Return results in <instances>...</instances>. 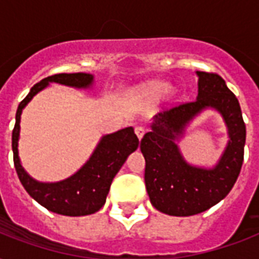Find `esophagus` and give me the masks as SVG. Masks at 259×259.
Returning a JSON list of instances; mask_svg holds the SVG:
<instances>
[{
    "instance_id": "1",
    "label": "esophagus",
    "mask_w": 259,
    "mask_h": 259,
    "mask_svg": "<svg viewBox=\"0 0 259 259\" xmlns=\"http://www.w3.org/2000/svg\"><path fill=\"white\" fill-rule=\"evenodd\" d=\"M134 132H136V134H137L138 140H142V137H144V134H145V127H142V126H137L136 129H134Z\"/></svg>"
}]
</instances>
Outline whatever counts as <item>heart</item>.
Here are the masks:
<instances>
[{"instance_id":"1","label":"heart","mask_w":259,"mask_h":259,"mask_svg":"<svg viewBox=\"0 0 259 259\" xmlns=\"http://www.w3.org/2000/svg\"><path fill=\"white\" fill-rule=\"evenodd\" d=\"M166 89H168V87H166L165 83L149 82L141 87V94L144 95V97L153 99V98L160 97V95H161V94L164 93Z\"/></svg>"}]
</instances>
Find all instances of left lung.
<instances>
[{
	"mask_svg": "<svg viewBox=\"0 0 259 259\" xmlns=\"http://www.w3.org/2000/svg\"><path fill=\"white\" fill-rule=\"evenodd\" d=\"M196 101L154 115L150 132L141 140L145 184L150 203L170 217H191L218 204L235 184L246 141V126L237 97L217 74L196 71ZM205 109L217 111L225 122L229 141L213 167L189 164L178 144L186 126Z\"/></svg>",
	"mask_w": 259,
	"mask_h": 259,
	"instance_id": "1",
	"label": "left lung"
}]
</instances>
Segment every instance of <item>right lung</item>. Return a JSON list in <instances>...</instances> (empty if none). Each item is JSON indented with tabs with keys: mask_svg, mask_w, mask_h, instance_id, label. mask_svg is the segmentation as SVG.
<instances>
[{
	"mask_svg": "<svg viewBox=\"0 0 259 259\" xmlns=\"http://www.w3.org/2000/svg\"><path fill=\"white\" fill-rule=\"evenodd\" d=\"M50 83H59L79 90L93 89L94 75L86 72L52 75L30 89L25 99L18 105L16 113V125L12 134L14 168L26 192L47 209L66 217L91 215L105 205L111 181L125 164L129 154L137 150L140 141L132 126L118 130L115 133L105 134L102 136L89 160L70 177L55 183H44L33 179L24 169L18 156V140L21 129L20 122L25 106L33 99L36 94L50 86Z\"/></svg>",
	"mask_w": 259,
	"mask_h": 259,
	"instance_id": "add662e5",
	"label": "right lung"
}]
</instances>
